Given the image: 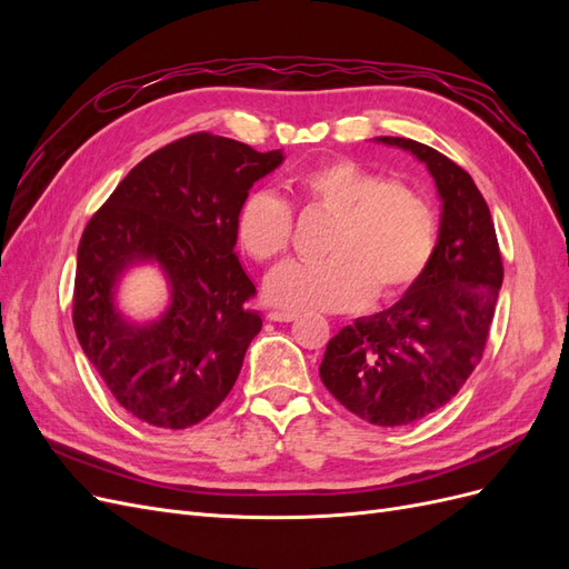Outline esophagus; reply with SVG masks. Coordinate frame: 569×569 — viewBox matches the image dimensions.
<instances>
[{
	"instance_id": "1",
	"label": "esophagus",
	"mask_w": 569,
	"mask_h": 569,
	"mask_svg": "<svg viewBox=\"0 0 569 569\" xmlns=\"http://www.w3.org/2000/svg\"><path fill=\"white\" fill-rule=\"evenodd\" d=\"M299 316L297 313H291V311H270L268 313V320H272V322H291V320H297Z\"/></svg>"
}]
</instances>
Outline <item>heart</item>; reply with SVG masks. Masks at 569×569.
Masks as SVG:
<instances>
[{
  "label": "heart",
  "mask_w": 569,
  "mask_h": 569,
  "mask_svg": "<svg viewBox=\"0 0 569 569\" xmlns=\"http://www.w3.org/2000/svg\"><path fill=\"white\" fill-rule=\"evenodd\" d=\"M297 199L327 222L316 261H289L266 280V299L287 311H349L401 297L435 251V216L410 184L382 180L353 159H332L295 180ZM291 206L256 189L237 211V239L256 261H272L291 242Z\"/></svg>",
  "instance_id": "1"
}]
</instances>
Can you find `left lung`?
Returning <instances> with one entry per match:
<instances>
[{
	"mask_svg": "<svg viewBox=\"0 0 569 569\" xmlns=\"http://www.w3.org/2000/svg\"><path fill=\"white\" fill-rule=\"evenodd\" d=\"M427 166L441 199L432 258L387 311L327 341L320 380L360 420L403 427L449 403L487 347L503 261L489 206L465 170L406 137H375Z\"/></svg>",
	"mask_w": 569,
	"mask_h": 569,
	"instance_id": "left-lung-1",
	"label": "left lung"
}]
</instances>
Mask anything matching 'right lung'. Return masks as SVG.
I'll list each match as a JSON object with an SVG mask.
<instances>
[{
  "mask_svg": "<svg viewBox=\"0 0 569 569\" xmlns=\"http://www.w3.org/2000/svg\"><path fill=\"white\" fill-rule=\"evenodd\" d=\"M284 161L211 132L149 153L90 218L78 247L73 327L84 356L137 420L163 429L201 422L242 370L261 316L234 253L237 211L256 180ZM157 262L171 301L149 323L114 308L132 264Z\"/></svg>",
  "mask_w": 569,
  "mask_h": 569,
  "instance_id": "1",
  "label": "right lung"
}]
</instances>
